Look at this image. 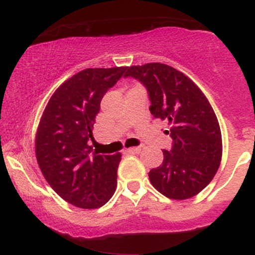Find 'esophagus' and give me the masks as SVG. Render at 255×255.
<instances>
[{
  "instance_id": "1",
  "label": "esophagus",
  "mask_w": 255,
  "mask_h": 255,
  "mask_svg": "<svg viewBox=\"0 0 255 255\" xmlns=\"http://www.w3.org/2000/svg\"><path fill=\"white\" fill-rule=\"evenodd\" d=\"M126 151H127L128 153H139V152L141 151V147H129Z\"/></svg>"
}]
</instances>
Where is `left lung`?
Segmentation results:
<instances>
[{
    "label": "left lung",
    "mask_w": 255,
    "mask_h": 255,
    "mask_svg": "<svg viewBox=\"0 0 255 255\" xmlns=\"http://www.w3.org/2000/svg\"><path fill=\"white\" fill-rule=\"evenodd\" d=\"M125 77L144 85L153 118L170 126L165 134L172 146L148 172L152 186L169 199L194 197L211 182L222 158L221 128L211 104L191 79L168 64L131 66Z\"/></svg>",
    "instance_id": "left-lung-1"
}]
</instances>
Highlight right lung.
Listing matches in <instances>:
<instances>
[{"mask_svg": "<svg viewBox=\"0 0 255 255\" xmlns=\"http://www.w3.org/2000/svg\"><path fill=\"white\" fill-rule=\"evenodd\" d=\"M127 67L87 68L73 75L51 96L36 135V156L51 188L67 203L97 209L118 184L121 153L92 152V128L101 101Z\"/></svg>", "mask_w": 255, "mask_h": 255, "instance_id": "1", "label": "right lung"}]
</instances>
